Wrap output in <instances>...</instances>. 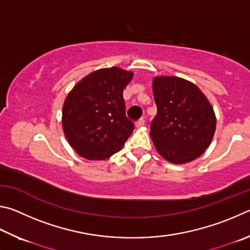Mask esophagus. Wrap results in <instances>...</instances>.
Masks as SVG:
<instances>
[{
  "mask_svg": "<svg viewBox=\"0 0 250 250\" xmlns=\"http://www.w3.org/2000/svg\"><path fill=\"white\" fill-rule=\"evenodd\" d=\"M135 125H136V127H142V126L145 125V120L141 118V120H138L136 123H135Z\"/></svg>",
  "mask_w": 250,
  "mask_h": 250,
  "instance_id": "1",
  "label": "esophagus"
}]
</instances>
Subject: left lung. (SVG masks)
<instances>
[{"mask_svg": "<svg viewBox=\"0 0 250 250\" xmlns=\"http://www.w3.org/2000/svg\"><path fill=\"white\" fill-rule=\"evenodd\" d=\"M152 92L157 114L150 137L157 151L172 164L198 158L211 144L216 117L198 86L178 77H156Z\"/></svg>", "mask_w": 250, "mask_h": 250, "instance_id": "1", "label": "left lung"}]
</instances>
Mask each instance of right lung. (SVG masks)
<instances>
[{"instance_id": "obj_1", "label": "right lung", "mask_w": 250, "mask_h": 250, "mask_svg": "<svg viewBox=\"0 0 250 250\" xmlns=\"http://www.w3.org/2000/svg\"><path fill=\"white\" fill-rule=\"evenodd\" d=\"M133 76L117 67L96 70L78 82L65 98L63 133L83 158H109L133 133L134 123L126 116L123 98Z\"/></svg>"}]
</instances>
